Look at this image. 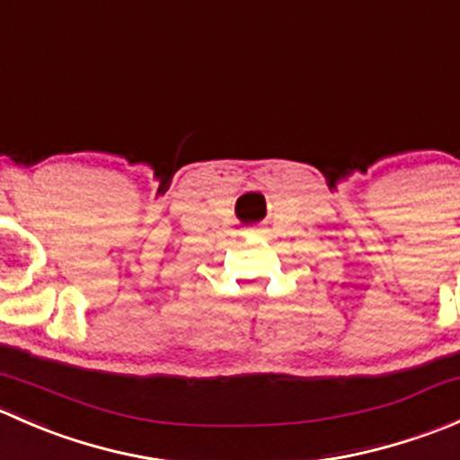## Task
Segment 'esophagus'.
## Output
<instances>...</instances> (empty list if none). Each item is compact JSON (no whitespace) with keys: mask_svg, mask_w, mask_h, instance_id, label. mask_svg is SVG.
<instances>
[{"mask_svg":"<svg viewBox=\"0 0 460 460\" xmlns=\"http://www.w3.org/2000/svg\"><path fill=\"white\" fill-rule=\"evenodd\" d=\"M252 231H256V234L262 235V238H271V231H269L267 226H253Z\"/></svg>","mask_w":460,"mask_h":460,"instance_id":"esophagus-1","label":"esophagus"}]
</instances>
